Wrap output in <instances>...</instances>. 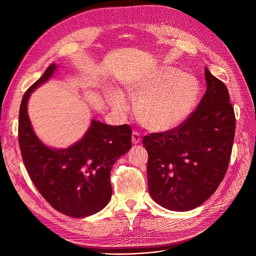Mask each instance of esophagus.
<instances>
[{
  "instance_id": "1",
  "label": "esophagus",
  "mask_w": 256,
  "mask_h": 256,
  "mask_svg": "<svg viewBox=\"0 0 256 256\" xmlns=\"http://www.w3.org/2000/svg\"><path fill=\"white\" fill-rule=\"evenodd\" d=\"M141 140H142L141 134L136 132V130L132 132V144H138V143L141 142Z\"/></svg>"
}]
</instances>
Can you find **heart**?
Instances as JSON below:
<instances>
[{"instance_id":"heart-1","label":"heart","mask_w":256,"mask_h":256,"mask_svg":"<svg viewBox=\"0 0 256 256\" xmlns=\"http://www.w3.org/2000/svg\"><path fill=\"white\" fill-rule=\"evenodd\" d=\"M130 96L137 100L136 112L141 124L150 130L165 132L180 126L191 114L199 96V85L189 74L171 66L140 76L128 84ZM111 104L119 112L128 109L124 94L115 93Z\"/></svg>"}]
</instances>
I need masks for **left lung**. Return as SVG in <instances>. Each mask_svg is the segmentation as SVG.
I'll list each match as a JSON object with an SVG mask.
<instances>
[{
	"label": "left lung",
	"instance_id": "1",
	"mask_svg": "<svg viewBox=\"0 0 256 256\" xmlns=\"http://www.w3.org/2000/svg\"><path fill=\"white\" fill-rule=\"evenodd\" d=\"M206 91L178 126L144 136L152 198L167 210L186 212L210 198L230 164L236 116L225 84L204 70Z\"/></svg>",
	"mask_w": 256,
	"mask_h": 256
}]
</instances>
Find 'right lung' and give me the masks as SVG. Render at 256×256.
<instances>
[{
  "label": "right lung",
  "instance_id": "1",
  "mask_svg": "<svg viewBox=\"0 0 256 256\" xmlns=\"http://www.w3.org/2000/svg\"><path fill=\"white\" fill-rule=\"evenodd\" d=\"M55 70L56 64H50L22 96L18 116L22 158L36 189L54 208L74 218L88 217L111 199L110 172L117 158L132 147V128L92 120L84 137L68 148L46 146L32 128L26 104L31 92Z\"/></svg>",
  "mask_w": 256,
  "mask_h": 256
}]
</instances>
